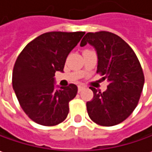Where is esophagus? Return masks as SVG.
<instances>
[{"instance_id": "1", "label": "esophagus", "mask_w": 152, "mask_h": 152, "mask_svg": "<svg viewBox=\"0 0 152 152\" xmlns=\"http://www.w3.org/2000/svg\"><path fill=\"white\" fill-rule=\"evenodd\" d=\"M82 90H84V87H83V86H78V92H80Z\"/></svg>"}]
</instances>
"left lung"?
Instances as JSON below:
<instances>
[{"label": "left lung", "instance_id": "left-lung-1", "mask_svg": "<svg viewBox=\"0 0 152 152\" xmlns=\"http://www.w3.org/2000/svg\"><path fill=\"white\" fill-rule=\"evenodd\" d=\"M90 44L98 58L97 71L109 85L104 92L90 87L93 99L86 102L90 118L111 126L122 122L137 107L144 86V74L137 55L126 41L109 31L88 32L80 46Z\"/></svg>", "mask_w": 152, "mask_h": 152}]
</instances>
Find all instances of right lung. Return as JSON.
I'll list each match as a JSON object with an SVG mask.
<instances>
[{
    "label": "right lung",
    "instance_id": "1",
    "mask_svg": "<svg viewBox=\"0 0 152 152\" xmlns=\"http://www.w3.org/2000/svg\"><path fill=\"white\" fill-rule=\"evenodd\" d=\"M84 31H51L28 43L15 61L12 86L20 105L33 121L56 126L66 118L69 102L77 86H55L56 72H63L69 53L84 36Z\"/></svg>",
    "mask_w": 152,
    "mask_h": 152
}]
</instances>
